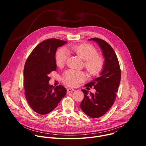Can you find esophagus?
I'll return each mask as SVG.
<instances>
[{
	"mask_svg": "<svg viewBox=\"0 0 146 146\" xmlns=\"http://www.w3.org/2000/svg\"><path fill=\"white\" fill-rule=\"evenodd\" d=\"M74 91V90L73 89V88H68V89H67V92H68V93H70V92H73Z\"/></svg>",
	"mask_w": 146,
	"mask_h": 146,
	"instance_id": "34e87169",
	"label": "esophagus"
}]
</instances>
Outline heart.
<instances>
[{"instance_id":"obj_1","label":"heart","mask_w":146,"mask_h":146,"mask_svg":"<svg viewBox=\"0 0 146 146\" xmlns=\"http://www.w3.org/2000/svg\"><path fill=\"white\" fill-rule=\"evenodd\" d=\"M68 50L74 52L82 59L84 60V66L88 73L92 76L100 73L104 66L103 58L97 54V50L92 46L88 44L70 45ZM68 58V52L64 48L58 50L56 54V63L58 66L64 65ZM87 78L86 74L82 71L69 69L62 75V80L69 86H76Z\"/></svg>"}]
</instances>
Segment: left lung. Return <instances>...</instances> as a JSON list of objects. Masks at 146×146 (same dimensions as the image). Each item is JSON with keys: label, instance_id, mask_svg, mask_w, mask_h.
<instances>
[{"label": "left lung", "instance_id": "1", "mask_svg": "<svg viewBox=\"0 0 146 146\" xmlns=\"http://www.w3.org/2000/svg\"><path fill=\"white\" fill-rule=\"evenodd\" d=\"M98 44L102 51L105 62L100 76L85 87L87 89L94 87V94L88 91L82 90L84 97L80 104L82 111L92 118L102 117L111 108L114 103L116 93L121 80V69L117 56L111 46L106 41L98 38H92Z\"/></svg>", "mask_w": 146, "mask_h": 146}]
</instances>
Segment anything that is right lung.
<instances>
[{"label": "right lung", "mask_w": 146, "mask_h": 146, "mask_svg": "<svg viewBox=\"0 0 146 146\" xmlns=\"http://www.w3.org/2000/svg\"><path fill=\"white\" fill-rule=\"evenodd\" d=\"M67 41L49 38L38 44L27 58L24 69L25 95L36 113L44 115L52 111L66 94L61 85L53 87L48 74L56 69L55 54Z\"/></svg>", "instance_id": "right-lung-1"}]
</instances>
